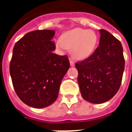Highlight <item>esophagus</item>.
Returning <instances> with one entry per match:
<instances>
[{
    "label": "esophagus",
    "instance_id": "1",
    "mask_svg": "<svg viewBox=\"0 0 132 132\" xmlns=\"http://www.w3.org/2000/svg\"><path fill=\"white\" fill-rule=\"evenodd\" d=\"M70 66H72V67H74V62L72 60H70Z\"/></svg>",
    "mask_w": 132,
    "mask_h": 132
}]
</instances>
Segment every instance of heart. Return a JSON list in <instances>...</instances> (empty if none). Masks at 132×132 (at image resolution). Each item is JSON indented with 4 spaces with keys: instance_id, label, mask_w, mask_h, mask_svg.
I'll return each instance as SVG.
<instances>
[{
    "instance_id": "b5f03b06",
    "label": "heart",
    "mask_w": 132,
    "mask_h": 132,
    "mask_svg": "<svg viewBox=\"0 0 132 132\" xmlns=\"http://www.w3.org/2000/svg\"><path fill=\"white\" fill-rule=\"evenodd\" d=\"M97 43V36L95 32L79 28L65 32L55 42L58 48L71 50L72 57L78 60L89 58L95 51Z\"/></svg>"
}]
</instances>
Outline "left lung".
<instances>
[{
	"mask_svg": "<svg viewBox=\"0 0 132 132\" xmlns=\"http://www.w3.org/2000/svg\"><path fill=\"white\" fill-rule=\"evenodd\" d=\"M100 32V44L95 52L75 64L81 96L93 104L106 102L116 94L125 70L120 42L105 30Z\"/></svg>",
	"mask_w": 132,
	"mask_h": 132,
	"instance_id": "1",
	"label": "left lung"
}]
</instances>
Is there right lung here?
I'll return each mask as SVG.
<instances>
[{
	"label": "right lung",
	"instance_id": "obj_1",
	"mask_svg": "<svg viewBox=\"0 0 132 132\" xmlns=\"http://www.w3.org/2000/svg\"><path fill=\"white\" fill-rule=\"evenodd\" d=\"M53 30L26 34L14 46L10 72L14 88L23 102L35 109L52 104L70 68L66 55L53 53Z\"/></svg>",
	"mask_w": 132,
	"mask_h": 132
}]
</instances>
